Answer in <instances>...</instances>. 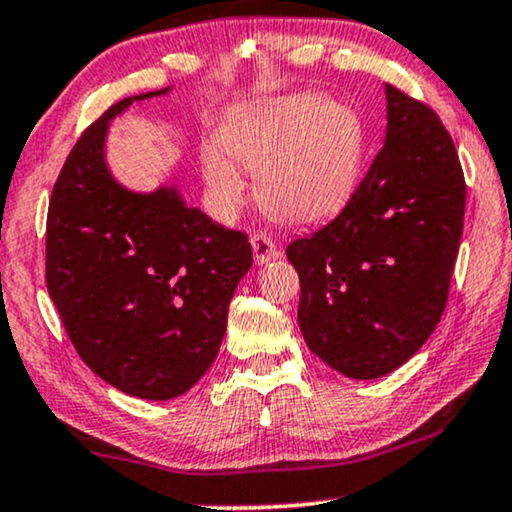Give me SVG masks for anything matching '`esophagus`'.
Listing matches in <instances>:
<instances>
[{
	"instance_id": "esophagus-1",
	"label": "esophagus",
	"mask_w": 512,
	"mask_h": 512,
	"mask_svg": "<svg viewBox=\"0 0 512 512\" xmlns=\"http://www.w3.org/2000/svg\"><path fill=\"white\" fill-rule=\"evenodd\" d=\"M251 249H254L256 263H261V265L279 256L277 244L272 242V237L268 233H254V235H251Z\"/></svg>"
}]
</instances>
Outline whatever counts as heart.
Wrapping results in <instances>:
<instances>
[{"label":"heart","mask_w":512,"mask_h":512,"mask_svg":"<svg viewBox=\"0 0 512 512\" xmlns=\"http://www.w3.org/2000/svg\"><path fill=\"white\" fill-rule=\"evenodd\" d=\"M202 156L209 195L223 214L247 200L244 172L261 174L265 212L284 223L333 214L352 193L363 151L359 116L317 95L279 97L223 125Z\"/></svg>","instance_id":"b5f03b06"}]
</instances>
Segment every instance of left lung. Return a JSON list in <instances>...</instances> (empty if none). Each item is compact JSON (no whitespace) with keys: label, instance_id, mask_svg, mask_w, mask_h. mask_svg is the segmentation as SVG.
<instances>
[{"label":"left lung","instance_id":"obj_1","mask_svg":"<svg viewBox=\"0 0 512 512\" xmlns=\"http://www.w3.org/2000/svg\"><path fill=\"white\" fill-rule=\"evenodd\" d=\"M387 121L340 214L286 247L307 347L354 380L403 366L436 331L464 233V170L443 121L391 83Z\"/></svg>","mask_w":512,"mask_h":512}]
</instances>
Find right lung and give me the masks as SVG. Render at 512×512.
<instances>
[{
    "instance_id": "add662e5",
    "label": "right lung",
    "mask_w": 512,
    "mask_h": 512,
    "mask_svg": "<svg viewBox=\"0 0 512 512\" xmlns=\"http://www.w3.org/2000/svg\"><path fill=\"white\" fill-rule=\"evenodd\" d=\"M90 123L62 165L46 219V286L83 363L149 401L184 394L219 354L230 298L254 263L247 233L186 207L174 188L125 191L104 165L109 121Z\"/></svg>"
}]
</instances>
